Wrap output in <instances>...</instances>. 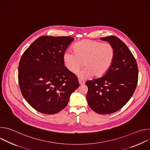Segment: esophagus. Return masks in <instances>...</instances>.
Listing matches in <instances>:
<instances>
[{"instance_id": "34e87169", "label": "esophagus", "mask_w": 150, "mask_h": 150, "mask_svg": "<svg viewBox=\"0 0 150 150\" xmlns=\"http://www.w3.org/2000/svg\"><path fill=\"white\" fill-rule=\"evenodd\" d=\"M78 81H79V85H82V84L85 83V82H84L83 81H82V80L79 79V80H78Z\"/></svg>"}]
</instances>
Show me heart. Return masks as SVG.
<instances>
[{"label":"heart","mask_w":150,"mask_h":150,"mask_svg":"<svg viewBox=\"0 0 150 150\" xmlns=\"http://www.w3.org/2000/svg\"><path fill=\"white\" fill-rule=\"evenodd\" d=\"M73 48L74 52L69 49L64 52L63 61L65 68L74 74L78 72L83 63L85 68L78 74L81 79L104 75L113 65L116 55L112 45L91 40L78 42Z\"/></svg>","instance_id":"obj_1"}]
</instances>
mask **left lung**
<instances>
[{
  "label": "left lung",
  "mask_w": 150,
  "mask_h": 150,
  "mask_svg": "<svg viewBox=\"0 0 150 150\" xmlns=\"http://www.w3.org/2000/svg\"><path fill=\"white\" fill-rule=\"evenodd\" d=\"M116 51L113 65L103 76L87 81V100L90 108L98 114L115 113L127 103L137 85L138 69L132 53L116 36L102 37Z\"/></svg>",
  "instance_id": "8db88e82"
}]
</instances>
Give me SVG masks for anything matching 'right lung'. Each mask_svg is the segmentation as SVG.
<instances>
[{
	"label": "right lung",
	"instance_id": "obj_1",
	"mask_svg": "<svg viewBox=\"0 0 150 150\" xmlns=\"http://www.w3.org/2000/svg\"><path fill=\"white\" fill-rule=\"evenodd\" d=\"M74 40L72 37H40L21 58L18 82L21 93L40 113L60 112L79 86L77 77L65 68L63 61L64 52Z\"/></svg>",
	"mask_w": 150,
	"mask_h": 150
}]
</instances>
